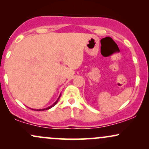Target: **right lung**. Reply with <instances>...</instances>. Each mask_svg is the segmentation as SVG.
<instances>
[{
    "mask_svg": "<svg viewBox=\"0 0 149 149\" xmlns=\"http://www.w3.org/2000/svg\"><path fill=\"white\" fill-rule=\"evenodd\" d=\"M59 97H60V96L59 97V98L57 99V101H56L55 102H54V104H52V105L50 106V107H47V108H45V109H33V110H34V111H45V110H48V109H51V108L52 107H54V105H56V104H57V103L58 102V100H59Z\"/></svg>",
    "mask_w": 149,
    "mask_h": 149,
    "instance_id": "1",
    "label": "right lung"
}]
</instances>
